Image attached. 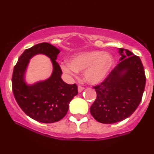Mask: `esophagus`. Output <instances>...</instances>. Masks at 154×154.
<instances>
[{
    "label": "esophagus",
    "mask_w": 154,
    "mask_h": 154,
    "mask_svg": "<svg viewBox=\"0 0 154 154\" xmlns=\"http://www.w3.org/2000/svg\"><path fill=\"white\" fill-rule=\"evenodd\" d=\"M85 88L83 87H81V86H78V92L79 93H81V92H82L84 91Z\"/></svg>",
    "instance_id": "1"
}]
</instances>
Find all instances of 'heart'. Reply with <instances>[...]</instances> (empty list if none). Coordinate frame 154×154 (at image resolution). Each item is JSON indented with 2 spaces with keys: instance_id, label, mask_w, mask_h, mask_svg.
<instances>
[{
  "instance_id": "obj_1",
  "label": "heart",
  "mask_w": 154,
  "mask_h": 154,
  "mask_svg": "<svg viewBox=\"0 0 154 154\" xmlns=\"http://www.w3.org/2000/svg\"><path fill=\"white\" fill-rule=\"evenodd\" d=\"M114 63L112 56L100 51H85L72 56L69 63H61L60 68L67 75L75 76L84 71V78L90 84L103 82Z\"/></svg>"
}]
</instances>
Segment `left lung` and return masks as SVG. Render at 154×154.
<instances>
[{"label": "left lung", "instance_id": "left-lung-1", "mask_svg": "<svg viewBox=\"0 0 154 154\" xmlns=\"http://www.w3.org/2000/svg\"><path fill=\"white\" fill-rule=\"evenodd\" d=\"M119 63L107 78L93 88L97 98L90 111L95 120L113 124L127 119L138 107L146 85L141 60L127 49L119 48Z\"/></svg>", "mask_w": 154, "mask_h": 154}]
</instances>
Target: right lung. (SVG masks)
Here are the masks:
<instances>
[{"instance_id": "right-lung-1", "label": "right lung", "mask_w": 154, "mask_h": 154, "mask_svg": "<svg viewBox=\"0 0 154 154\" xmlns=\"http://www.w3.org/2000/svg\"><path fill=\"white\" fill-rule=\"evenodd\" d=\"M60 50L50 43L37 44L26 49L19 58L12 76V90L17 103L32 119L42 123H54L64 117L72 98L78 94L76 84L68 85L61 79L62 74L56 62ZM38 54L51 59L53 72L47 80L29 85L24 77L29 60Z\"/></svg>"}]
</instances>
